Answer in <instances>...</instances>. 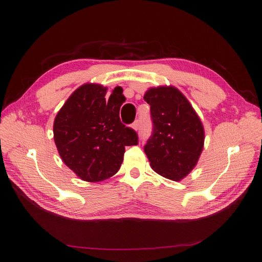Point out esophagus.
Segmentation results:
<instances>
[{
    "label": "esophagus",
    "mask_w": 262,
    "mask_h": 262,
    "mask_svg": "<svg viewBox=\"0 0 262 262\" xmlns=\"http://www.w3.org/2000/svg\"><path fill=\"white\" fill-rule=\"evenodd\" d=\"M132 127H133V129H135V130H138V129H139V121H138V120H136L135 122H133Z\"/></svg>",
    "instance_id": "obj_1"
}]
</instances>
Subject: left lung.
Returning <instances> with one entry per match:
<instances>
[{
  "instance_id": "left-lung-1",
  "label": "left lung",
  "mask_w": 262,
  "mask_h": 262,
  "mask_svg": "<svg viewBox=\"0 0 262 262\" xmlns=\"http://www.w3.org/2000/svg\"><path fill=\"white\" fill-rule=\"evenodd\" d=\"M143 100L150 105L152 136L144 146L152 169L182 180L194 169L204 148L205 132L187 98L173 86L151 87Z\"/></svg>"
}]
</instances>
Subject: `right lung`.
<instances>
[{"mask_svg": "<svg viewBox=\"0 0 262 262\" xmlns=\"http://www.w3.org/2000/svg\"><path fill=\"white\" fill-rule=\"evenodd\" d=\"M107 89L87 83L68 97L54 122V139L65 165L85 182L115 175L126 146L138 144L137 132L121 123L122 89L105 98Z\"/></svg>", "mask_w": 262, "mask_h": 262, "instance_id": "add662e5", "label": "right lung"}]
</instances>
